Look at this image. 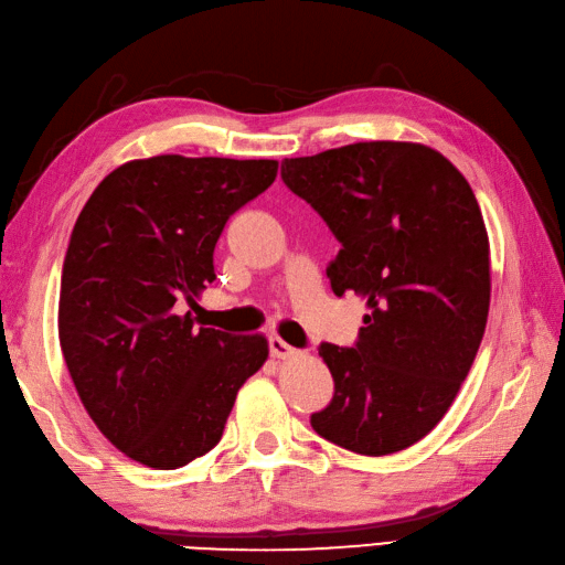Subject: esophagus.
<instances>
[{"label": "esophagus", "instance_id": "1", "mask_svg": "<svg viewBox=\"0 0 565 565\" xmlns=\"http://www.w3.org/2000/svg\"><path fill=\"white\" fill-rule=\"evenodd\" d=\"M268 349H270V355L273 359H292V355L297 353L290 343H285L280 337H270L268 339Z\"/></svg>", "mask_w": 565, "mask_h": 565}]
</instances>
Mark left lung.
Segmentation results:
<instances>
[{"mask_svg":"<svg viewBox=\"0 0 565 565\" xmlns=\"http://www.w3.org/2000/svg\"><path fill=\"white\" fill-rule=\"evenodd\" d=\"M280 175L341 244L331 290L371 309L351 349L319 347L333 397L312 429L361 456L402 451L441 422L486 333L490 246L476 194L439 151L399 141L285 158Z\"/></svg>","mask_w":565,"mask_h":565,"instance_id":"obj_1","label":"left lung"}]
</instances>
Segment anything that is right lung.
Instances as JSON below:
<instances>
[{"instance_id": "1", "label": "right lung", "mask_w": 565, "mask_h": 565, "mask_svg": "<svg viewBox=\"0 0 565 565\" xmlns=\"http://www.w3.org/2000/svg\"><path fill=\"white\" fill-rule=\"evenodd\" d=\"M278 160L156 156L99 182L63 260L57 337L92 422L148 468L218 444L238 387L268 359L260 333L194 327L228 216L266 192Z\"/></svg>"}]
</instances>
